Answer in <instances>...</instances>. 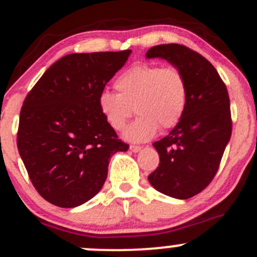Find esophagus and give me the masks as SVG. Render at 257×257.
<instances>
[{
	"instance_id": "esophagus-1",
	"label": "esophagus",
	"mask_w": 257,
	"mask_h": 257,
	"mask_svg": "<svg viewBox=\"0 0 257 257\" xmlns=\"http://www.w3.org/2000/svg\"><path fill=\"white\" fill-rule=\"evenodd\" d=\"M131 151H133V153H139L140 150H142V147H137V145H131Z\"/></svg>"
}]
</instances>
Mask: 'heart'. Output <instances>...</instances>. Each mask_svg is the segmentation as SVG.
<instances>
[{"label":"heart","instance_id":"heart-1","mask_svg":"<svg viewBox=\"0 0 257 257\" xmlns=\"http://www.w3.org/2000/svg\"><path fill=\"white\" fill-rule=\"evenodd\" d=\"M114 87L118 93L107 90L99 93V112L113 129L123 131L136 110L139 117L124 133L129 142L150 140L159 126L174 128L187 107V81L175 66L136 64L115 79Z\"/></svg>","mask_w":257,"mask_h":257}]
</instances>
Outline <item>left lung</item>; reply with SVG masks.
I'll return each instance as SVG.
<instances>
[{
    "label": "left lung",
    "instance_id": "8db88e82",
    "mask_svg": "<svg viewBox=\"0 0 257 257\" xmlns=\"http://www.w3.org/2000/svg\"><path fill=\"white\" fill-rule=\"evenodd\" d=\"M145 56L164 59L178 67L188 86L182 119L169 136L153 144L160 164L148 180L156 191L166 196L191 198L202 192L215 176L230 140L228 91L214 66L183 45H156Z\"/></svg>",
    "mask_w": 257,
    "mask_h": 257
}]
</instances>
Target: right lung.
I'll list each match as a JSON object with an SVG mask.
<instances>
[{"mask_svg":"<svg viewBox=\"0 0 257 257\" xmlns=\"http://www.w3.org/2000/svg\"><path fill=\"white\" fill-rule=\"evenodd\" d=\"M131 53L63 56L27 94L18 151L38 193L54 206L74 208L93 198L110 156L128 150L99 112L98 96Z\"/></svg>","mask_w":257,"mask_h":257,"instance_id":"1","label":"right lung"}]
</instances>
